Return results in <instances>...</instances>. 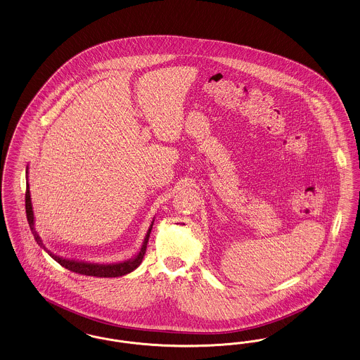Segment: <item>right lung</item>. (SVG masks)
Listing matches in <instances>:
<instances>
[{"mask_svg":"<svg viewBox=\"0 0 360 360\" xmlns=\"http://www.w3.org/2000/svg\"><path fill=\"white\" fill-rule=\"evenodd\" d=\"M27 177H28V169H27ZM25 211H27V219L30 223L32 234L34 236V240L39 243L40 248H43L44 250L47 251L51 258H53L58 264H60L63 267H65V269H68L74 273L91 276V277H103V278L105 277L109 278V277L125 276V274L133 271L134 269H137L140 266L142 259H143V255H145V251H146V245H148V240H149V235H150L152 227H153V221H155V219L152 220V223H150V226L146 231V235L143 238L140 251L133 258L124 261V262H118V264H93V262H84V261H78V259L63 258V257H59V255L51 252L44 246L40 235L37 234V231L34 229V215H33V208H32L31 192H30V184L28 183H27V192H25Z\"/></svg>","mask_w":360,"mask_h":360,"instance_id":"obj_1","label":"right lung"}]
</instances>
